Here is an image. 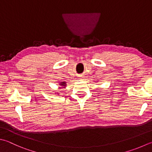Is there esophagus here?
I'll return each mask as SVG.
<instances>
[{"label":"esophagus","instance_id":"esophagus-1","mask_svg":"<svg viewBox=\"0 0 152 152\" xmlns=\"http://www.w3.org/2000/svg\"><path fill=\"white\" fill-rule=\"evenodd\" d=\"M80 78L82 79V78H83V76H81V77H80Z\"/></svg>","mask_w":152,"mask_h":152}]
</instances>
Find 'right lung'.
Instances as JSON below:
<instances>
[{
    "instance_id": "right-lung-1",
    "label": "right lung",
    "mask_w": 152,
    "mask_h": 152,
    "mask_svg": "<svg viewBox=\"0 0 152 152\" xmlns=\"http://www.w3.org/2000/svg\"><path fill=\"white\" fill-rule=\"evenodd\" d=\"M59 85L61 86V87H63V88H65L67 84H66V83H65V82H61L59 83ZM59 88H61V87H59Z\"/></svg>"
}]
</instances>
